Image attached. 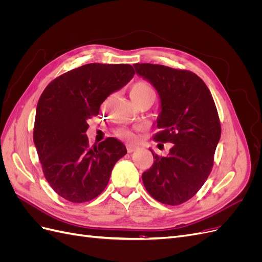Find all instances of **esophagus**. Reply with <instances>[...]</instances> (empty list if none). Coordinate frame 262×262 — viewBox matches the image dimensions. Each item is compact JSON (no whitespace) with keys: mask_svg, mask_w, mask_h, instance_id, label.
<instances>
[{"mask_svg":"<svg viewBox=\"0 0 262 262\" xmlns=\"http://www.w3.org/2000/svg\"><path fill=\"white\" fill-rule=\"evenodd\" d=\"M138 147L137 146H134V145H132V144H126V150H128V153H132V152H134V150H136Z\"/></svg>","mask_w":262,"mask_h":262,"instance_id":"34e87169","label":"esophagus"}]
</instances>
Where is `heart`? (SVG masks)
Wrapping results in <instances>:
<instances>
[{"instance_id": "heart-1", "label": "heart", "mask_w": 262, "mask_h": 262, "mask_svg": "<svg viewBox=\"0 0 262 262\" xmlns=\"http://www.w3.org/2000/svg\"><path fill=\"white\" fill-rule=\"evenodd\" d=\"M130 97L133 101H138L144 98H155V91L153 86L145 81H138L130 87ZM119 137L124 139H133V134L125 130L117 131Z\"/></svg>"}]
</instances>
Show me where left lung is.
<instances>
[{"label":"left lung","instance_id":"1","mask_svg":"<svg viewBox=\"0 0 262 262\" xmlns=\"http://www.w3.org/2000/svg\"><path fill=\"white\" fill-rule=\"evenodd\" d=\"M133 67L160 95V131L153 139L171 143L166 156L149 148L154 163L143 172L142 180L155 200L181 204L199 191L212 170L221 138L215 104L208 86L190 71L150 63H136Z\"/></svg>","mask_w":262,"mask_h":262}]
</instances>
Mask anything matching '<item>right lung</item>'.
Wrapping results in <instances>:
<instances>
[{
	"label": "right lung",
	"instance_id": "add662e5",
	"mask_svg": "<svg viewBox=\"0 0 262 262\" xmlns=\"http://www.w3.org/2000/svg\"><path fill=\"white\" fill-rule=\"evenodd\" d=\"M134 73L130 64L90 63L55 78L39 98L34 143L47 181L66 200L82 203L98 196L115 164L126 154L115 138L91 147L85 132L87 120Z\"/></svg>",
	"mask_w": 262,
	"mask_h": 262
}]
</instances>
